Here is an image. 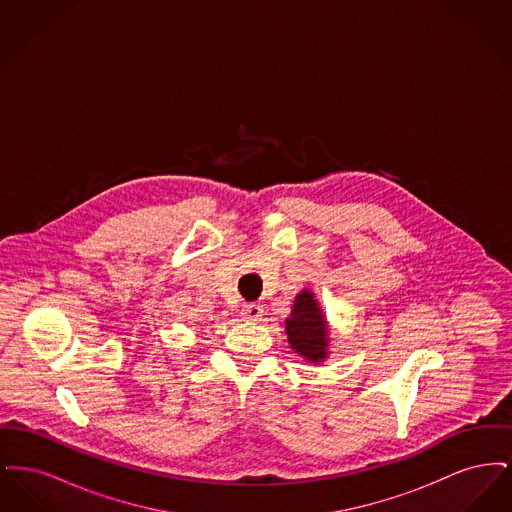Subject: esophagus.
Wrapping results in <instances>:
<instances>
[{"label": "esophagus", "mask_w": 512, "mask_h": 512, "mask_svg": "<svg viewBox=\"0 0 512 512\" xmlns=\"http://www.w3.org/2000/svg\"><path fill=\"white\" fill-rule=\"evenodd\" d=\"M263 313H265L263 305L249 303V305H245L244 309H242V318L244 320H259V318L263 317Z\"/></svg>", "instance_id": "esophagus-1"}]
</instances>
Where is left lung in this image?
<instances>
[{"instance_id": "left-lung-1", "label": "left lung", "mask_w": 512, "mask_h": 512, "mask_svg": "<svg viewBox=\"0 0 512 512\" xmlns=\"http://www.w3.org/2000/svg\"><path fill=\"white\" fill-rule=\"evenodd\" d=\"M286 334L293 351L307 363H324L330 355V324L315 293L295 295L292 313L286 318Z\"/></svg>"}]
</instances>
